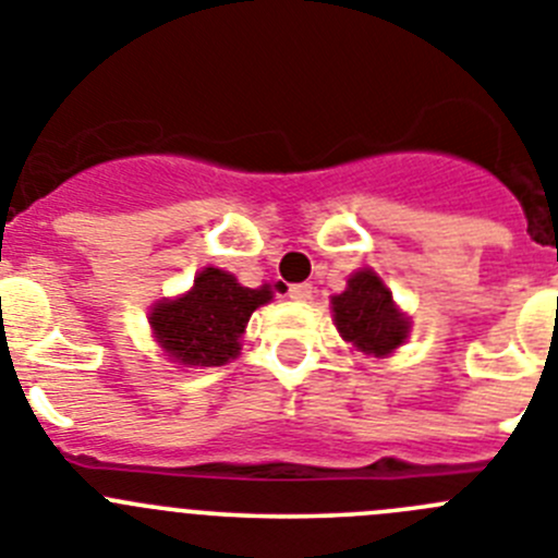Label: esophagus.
<instances>
[{"label":"esophagus","instance_id":"esophagus-1","mask_svg":"<svg viewBox=\"0 0 558 558\" xmlns=\"http://www.w3.org/2000/svg\"><path fill=\"white\" fill-rule=\"evenodd\" d=\"M288 295L293 299V302H310V299H313V284H307V282L290 284Z\"/></svg>","mask_w":558,"mask_h":558}]
</instances>
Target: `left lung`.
<instances>
[{
    "label": "left lung",
    "instance_id": "left-lung-1",
    "mask_svg": "<svg viewBox=\"0 0 558 558\" xmlns=\"http://www.w3.org/2000/svg\"><path fill=\"white\" fill-rule=\"evenodd\" d=\"M335 324L360 352L383 357L408 338L405 315L393 307L388 288L374 270H357L349 288L332 299Z\"/></svg>",
    "mask_w": 558,
    "mask_h": 558
}]
</instances>
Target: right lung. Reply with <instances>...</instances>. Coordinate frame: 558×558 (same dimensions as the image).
Instances as JSON below:
<instances>
[{"mask_svg":"<svg viewBox=\"0 0 558 558\" xmlns=\"http://www.w3.org/2000/svg\"><path fill=\"white\" fill-rule=\"evenodd\" d=\"M270 299L268 284L243 288L226 270L206 268L190 293L153 307L150 327L175 363L223 366L240 354V335L251 313Z\"/></svg>","mask_w":558,"mask_h":558,"instance_id":"right-lung-1","label":"right lung"}]
</instances>
